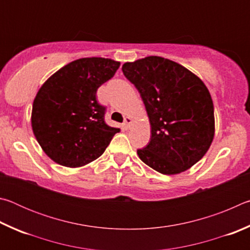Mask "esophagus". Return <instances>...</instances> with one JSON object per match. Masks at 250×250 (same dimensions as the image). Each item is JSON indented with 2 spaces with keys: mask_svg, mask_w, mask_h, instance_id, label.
Segmentation results:
<instances>
[{
  "mask_svg": "<svg viewBox=\"0 0 250 250\" xmlns=\"http://www.w3.org/2000/svg\"><path fill=\"white\" fill-rule=\"evenodd\" d=\"M132 122H133L132 118L126 117L125 119V122H124V128H125V130H129V129H130V126H131V125H132Z\"/></svg>",
  "mask_w": 250,
  "mask_h": 250,
  "instance_id": "obj_1",
  "label": "esophagus"
}]
</instances>
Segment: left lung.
I'll return each instance as SVG.
<instances>
[{
    "instance_id": "1",
    "label": "left lung",
    "mask_w": 250,
    "mask_h": 250,
    "mask_svg": "<svg viewBox=\"0 0 250 250\" xmlns=\"http://www.w3.org/2000/svg\"><path fill=\"white\" fill-rule=\"evenodd\" d=\"M140 92L151 140L138 150L146 166L162 174H180L208 151L215 134L213 100L202 79L177 62L147 56L122 65Z\"/></svg>"
}]
</instances>
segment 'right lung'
Instances as JSON below:
<instances>
[{
	"mask_svg": "<svg viewBox=\"0 0 250 250\" xmlns=\"http://www.w3.org/2000/svg\"><path fill=\"white\" fill-rule=\"evenodd\" d=\"M120 62L110 58H80L62 67L37 91L32 108V129L54 162L82 167L104 153L119 128L104 122L105 108L97 89L113 77Z\"/></svg>",
	"mask_w": 250,
	"mask_h": 250,
	"instance_id": "add662e5",
	"label": "right lung"
}]
</instances>
